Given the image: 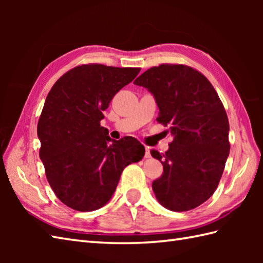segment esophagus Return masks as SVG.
Returning a JSON list of instances; mask_svg holds the SVG:
<instances>
[{"label":"esophagus","instance_id":"1","mask_svg":"<svg viewBox=\"0 0 263 263\" xmlns=\"http://www.w3.org/2000/svg\"><path fill=\"white\" fill-rule=\"evenodd\" d=\"M144 150H146V153H144V158H150V157H152V155H150V148L146 147V148H144Z\"/></svg>","mask_w":263,"mask_h":263}]
</instances>
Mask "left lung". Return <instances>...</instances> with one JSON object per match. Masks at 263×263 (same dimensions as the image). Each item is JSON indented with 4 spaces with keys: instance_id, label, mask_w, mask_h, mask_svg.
I'll use <instances>...</instances> for the list:
<instances>
[{
    "instance_id": "1",
    "label": "left lung",
    "mask_w": 263,
    "mask_h": 263,
    "mask_svg": "<svg viewBox=\"0 0 263 263\" xmlns=\"http://www.w3.org/2000/svg\"><path fill=\"white\" fill-rule=\"evenodd\" d=\"M133 83L153 95L157 121L174 138L165 154L150 152L164 166L153 182L156 198L172 211L197 208L216 191L230 155L224 106L209 80L186 65L154 66Z\"/></svg>"
}]
</instances>
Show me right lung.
<instances>
[{
  "label": "right lung",
  "mask_w": 263,
  "mask_h": 263,
  "mask_svg": "<svg viewBox=\"0 0 263 263\" xmlns=\"http://www.w3.org/2000/svg\"><path fill=\"white\" fill-rule=\"evenodd\" d=\"M139 68L86 64L55 82L39 117V157L57 197L78 211L108 202L123 170L138 163L144 147L132 137L116 141L100 126L103 110L116 92L138 76Z\"/></svg>",
  "instance_id": "right-lung-1"
}]
</instances>
